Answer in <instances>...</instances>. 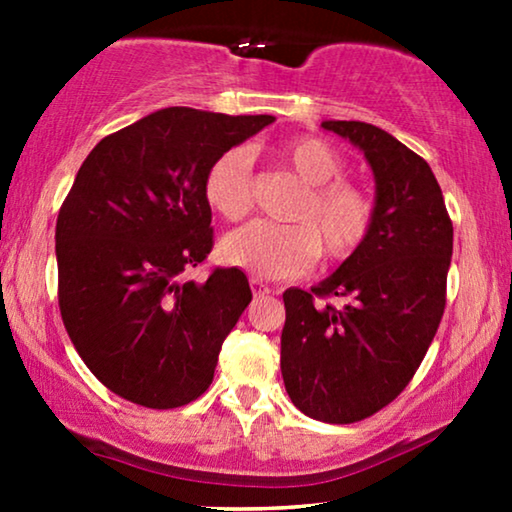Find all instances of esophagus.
Returning a JSON list of instances; mask_svg holds the SVG:
<instances>
[{"label":"esophagus","instance_id":"obj_1","mask_svg":"<svg viewBox=\"0 0 512 512\" xmlns=\"http://www.w3.org/2000/svg\"><path fill=\"white\" fill-rule=\"evenodd\" d=\"M249 284H251V291H254V296L256 298H261V296H268V293L272 291L268 284L263 282V279H258V277H251L249 279Z\"/></svg>","mask_w":512,"mask_h":512}]
</instances>
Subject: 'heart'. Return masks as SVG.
Returning a JSON list of instances; mask_svg holds the SVG:
<instances>
[{
	"instance_id": "obj_1",
	"label": "heart",
	"mask_w": 512,
	"mask_h": 512,
	"mask_svg": "<svg viewBox=\"0 0 512 512\" xmlns=\"http://www.w3.org/2000/svg\"><path fill=\"white\" fill-rule=\"evenodd\" d=\"M305 184L291 221H254L223 237L221 258L261 279L298 277L317 263H345L366 247L375 226V205L361 186L345 177V160L317 137H298L275 149ZM202 195L226 221H240L254 207L251 158L244 149H228L212 160L202 179Z\"/></svg>"
}]
</instances>
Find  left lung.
Wrapping results in <instances>:
<instances>
[{
  "instance_id": "left-lung-1",
  "label": "left lung",
  "mask_w": 512,
  "mask_h": 512,
  "mask_svg": "<svg viewBox=\"0 0 512 512\" xmlns=\"http://www.w3.org/2000/svg\"><path fill=\"white\" fill-rule=\"evenodd\" d=\"M321 128L373 167L375 226L319 286L284 291L282 377L307 417L354 424L387 408L424 361L445 312L452 219L429 163L389 132L361 121Z\"/></svg>"
}]
</instances>
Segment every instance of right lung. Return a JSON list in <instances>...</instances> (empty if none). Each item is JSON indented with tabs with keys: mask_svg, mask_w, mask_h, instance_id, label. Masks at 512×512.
I'll use <instances>...</instances> for the list:
<instances>
[{
	"mask_svg": "<svg viewBox=\"0 0 512 512\" xmlns=\"http://www.w3.org/2000/svg\"><path fill=\"white\" fill-rule=\"evenodd\" d=\"M272 121L160 109L83 160L55 226L58 303L83 363L125 401L181 408L212 384L251 289L237 268L181 279L214 247L202 179L216 156Z\"/></svg>",
	"mask_w": 512,
	"mask_h": 512,
	"instance_id": "right-lung-1",
	"label": "right lung"
}]
</instances>
